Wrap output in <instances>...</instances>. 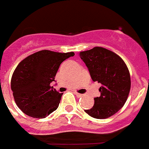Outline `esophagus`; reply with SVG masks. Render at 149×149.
Instances as JSON below:
<instances>
[{
	"instance_id": "1",
	"label": "esophagus",
	"mask_w": 149,
	"mask_h": 149,
	"mask_svg": "<svg viewBox=\"0 0 149 149\" xmlns=\"http://www.w3.org/2000/svg\"><path fill=\"white\" fill-rule=\"evenodd\" d=\"M74 94H75L76 95H77V98H81V97H83V95H83V94H80V93H77V92H74Z\"/></svg>"
}]
</instances>
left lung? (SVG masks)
I'll use <instances>...</instances> for the list:
<instances>
[{"mask_svg": "<svg viewBox=\"0 0 149 149\" xmlns=\"http://www.w3.org/2000/svg\"><path fill=\"white\" fill-rule=\"evenodd\" d=\"M79 56L88 68L91 78L101 84L100 97L86 113L95 119H107L119 111L127 101L131 89L128 68L114 52L101 47L80 52Z\"/></svg>", "mask_w": 149, "mask_h": 149, "instance_id": "obj_1", "label": "left lung"}]
</instances>
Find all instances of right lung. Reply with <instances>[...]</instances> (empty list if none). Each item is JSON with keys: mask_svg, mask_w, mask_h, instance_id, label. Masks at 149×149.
<instances>
[{"mask_svg": "<svg viewBox=\"0 0 149 149\" xmlns=\"http://www.w3.org/2000/svg\"><path fill=\"white\" fill-rule=\"evenodd\" d=\"M74 52L59 53L43 50L30 55L15 69L11 89L18 108L36 119H44L56 110L63 93L51 86L62 63Z\"/></svg>", "mask_w": 149, "mask_h": 149, "instance_id": "1", "label": "right lung"}]
</instances>
